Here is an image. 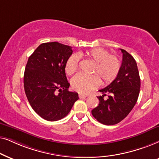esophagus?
Returning <instances> with one entry per match:
<instances>
[{"instance_id":"obj_1","label":"esophagus","mask_w":159,"mask_h":159,"mask_svg":"<svg viewBox=\"0 0 159 159\" xmlns=\"http://www.w3.org/2000/svg\"><path fill=\"white\" fill-rule=\"evenodd\" d=\"M87 96H88L87 94H78V97H79L80 99L86 98V97H87Z\"/></svg>"}]
</instances>
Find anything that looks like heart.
Here are the masks:
<instances>
[{
    "label": "heart",
    "instance_id": "b5f03b06",
    "mask_svg": "<svg viewBox=\"0 0 159 159\" xmlns=\"http://www.w3.org/2000/svg\"><path fill=\"white\" fill-rule=\"evenodd\" d=\"M86 55L94 62L92 75L78 73L71 80L74 89L81 93H88L102 83L109 84L117 78L120 70V62L117 56L110 54L109 51L103 48H94L87 52ZM80 61V55L74 54L68 58L65 70L71 75L77 70ZM97 74H96V73Z\"/></svg>",
    "mask_w": 159,
    "mask_h": 159
}]
</instances>
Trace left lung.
Here are the masks:
<instances>
[{
    "mask_svg": "<svg viewBox=\"0 0 159 159\" xmlns=\"http://www.w3.org/2000/svg\"><path fill=\"white\" fill-rule=\"evenodd\" d=\"M120 51L123 59L119 74L111 84L99 90L102 96L97 97L99 105L92 111V116L105 125H114L124 119L136 104L140 89L136 61L126 51Z\"/></svg>",
    "mask_w": 159,
    "mask_h": 159,
    "instance_id": "obj_1",
    "label": "left lung"
}]
</instances>
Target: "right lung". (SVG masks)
Returning <instances> with one entry per match:
<instances>
[{"label":"right lung","mask_w":159,"mask_h":159,"mask_svg":"<svg viewBox=\"0 0 159 159\" xmlns=\"http://www.w3.org/2000/svg\"><path fill=\"white\" fill-rule=\"evenodd\" d=\"M72 54L71 46L49 42L41 44L27 60L24 73L25 94L32 108L43 119H62L78 99V93L68 91L70 84L65 75V65Z\"/></svg>","instance_id":"add662e5"}]
</instances>
